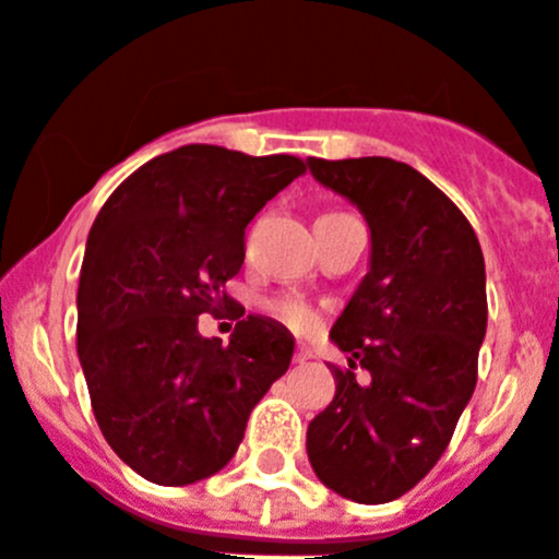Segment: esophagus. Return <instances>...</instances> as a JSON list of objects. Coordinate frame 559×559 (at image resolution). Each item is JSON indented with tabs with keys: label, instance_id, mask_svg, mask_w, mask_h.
I'll list each match as a JSON object with an SVG mask.
<instances>
[{
	"label": "esophagus",
	"instance_id": "obj_1",
	"mask_svg": "<svg viewBox=\"0 0 559 559\" xmlns=\"http://www.w3.org/2000/svg\"><path fill=\"white\" fill-rule=\"evenodd\" d=\"M311 359H314V354H311L309 348H304V345H300L298 354H295V361H298V365H306V361H311Z\"/></svg>",
	"mask_w": 559,
	"mask_h": 559
}]
</instances>
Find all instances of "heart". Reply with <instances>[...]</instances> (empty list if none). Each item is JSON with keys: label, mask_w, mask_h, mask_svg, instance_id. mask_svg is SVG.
I'll list each match as a JSON object with an SVG mask.
<instances>
[{"label": "heart", "mask_w": 559, "mask_h": 559, "mask_svg": "<svg viewBox=\"0 0 559 559\" xmlns=\"http://www.w3.org/2000/svg\"><path fill=\"white\" fill-rule=\"evenodd\" d=\"M273 311L281 317V320H284V323H289L292 329H298V331L311 329L317 320L314 309H311V306L300 298H278L273 304Z\"/></svg>", "instance_id": "obj_1"}]
</instances>
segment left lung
<instances>
[{"mask_svg":"<svg viewBox=\"0 0 559 559\" xmlns=\"http://www.w3.org/2000/svg\"><path fill=\"white\" fill-rule=\"evenodd\" d=\"M309 173L361 211L370 267L331 329L348 370H331L334 401L309 424L306 451L342 499L386 504L437 465L474 395L485 255L465 214L409 164L309 158Z\"/></svg>","mask_w":559,"mask_h":559,"instance_id":"8db88e82","label":"left lung"}]
</instances>
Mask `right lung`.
<instances>
[{"mask_svg": "<svg viewBox=\"0 0 559 559\" xmlns=\"http://www.w3.org/2000/svg\"><path fill=\"white\" fill-rule=\"evenodd\" d=\"M306 173L295 155L186 144L135 169L99 209L78 289V356L108 445L147 481L223 471L253 406L286 373L295 336L239 320L228 345L198 317L228 309L245 228Z\"/></svg>", "mask_w": 559, "mask_h": 559, "instance_id": "obj_1", "label": "right lung"}]
</instances>
